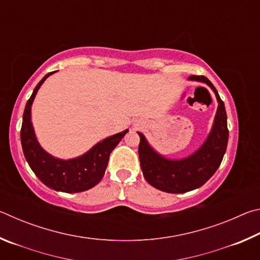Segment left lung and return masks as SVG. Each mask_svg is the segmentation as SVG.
Returning <instances> with one entry per match:
<instances>
[{
	"label": "left lung",
	"mask_w": 260,
	"mask_h": 260,
	"mask_svg": "<svg viewBox=\"0 0 260 260\" xmlns=\"http://www.w3.org/2000/svg\"><path fill=\"white\" fill-rule=\"evenodd\" d=\"M189 80L206 83L218 101L212 129L201 148L182 159H169L153 150L144 135L138 132L139 158L143 177L152 187L165 192L181 193L203 186L218 170L227 149V114L217 89L204 76H191Z\"/></svg>",
	"instance_id": "8db88e82"
}]
</instances>
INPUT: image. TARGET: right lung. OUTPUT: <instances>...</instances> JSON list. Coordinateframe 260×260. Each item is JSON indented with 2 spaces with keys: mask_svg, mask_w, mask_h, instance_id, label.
Masks as SVG:
<instances>
[{
  "mask_svg": "<svg viewBox=\"0 0 260 260\" xmlns=\"http://www.w3.org/2000/svg\"><path fill=\"white\" fill-rule=\"evenodd\" d=\"M54 72L46 74L34 88L33 94L26 103L20 129V141L24 156L35 175L47 187L56 191L80 192L96 186L105 173L110 153L117 147L128 129L104 139L82 156L72 159H59L45 151L38 142L32 121L30 108L39 88Z\"/></svg>",
  "mask_w": 260,
  "mask_h": 260,
  "instance_id": "right-lung-1",
  "label": "right lung"
}]
</instances>
